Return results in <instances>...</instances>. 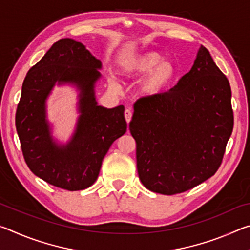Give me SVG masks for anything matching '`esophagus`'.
Segmentation results:
<instances>
[{
  "label": "esophagus",
  "instance_id": "esophagus-1",
  "mask_svg": "<svg viewBox=\"0 0 250 250\" xmlns=\"http://www.w3.org/2000/svg\"><path fill=\"white\" fill-rule=\"evenodd\" d=\"M125 121L129 124V122L131 121V118H132V112H131L130 109H125Z\"/></svg>",
  "mask_w": 250,
  "mask_h": 250
}]
</instances>
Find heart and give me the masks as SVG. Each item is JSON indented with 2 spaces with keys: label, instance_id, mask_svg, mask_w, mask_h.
<instances>
[{
  "label": "heart",
  "instance_id": "obj_1",
  "mask_svg": "<svg viewBox=\"0 0 250 250\" xmlns=\"http://www.w3.org/2000/svg\"><path fill=\"white\" fill-rule=\"evenodd\" d=\"M120 71L128 77H137L147 73L140 82L143 96L155 97L166 91L174 82L177 70L172 62L162 61V56L154 50L138 53L125 58L120 62ZM113 83V80L110 79Z\"/></svg>",
  "mask_w": 250,
  "mask_h": 250
}]
</instances>
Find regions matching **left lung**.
Listing matches in <instances>:
<instances>
[{
    "mask_svg": "<svg viewBox=\"0 0 250 250\" xmlns=\"http://www.w3.org/2000/svg\"><path fill=\"white\" fill-rule=\"evenodd\" d=\"M139 179L147 189L183 193L221 167L234 126L229 82L204 46L174 87L133 104Z\"/></svg>",
    "mask_w": 250,
    "mask_h": 250,
    "instance_id": "obj_1",
    "label": "left lung"
}]
</instances>
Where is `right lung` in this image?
<instances>
[{
  "mask_svg": "<svg viewBox=\"0 0 250 250\" xmlns=\"http://www.w3.org/2000/svg\"><path fill=\"white\" fill-rule=\"evenodd\" d=\"M101 62L79 42L62 39L28 70L16 109L15 125L23 156L34 174L67 191H80L95 183L104 155L126 131L125 107L97 104L95 83ZM79 88L80 112L72 140L58 146L45 120V99L54 83Z\"/></svg>",
  "mask_w": 250,
  "mask_h": 250,
  "instance_id": "obj_1",
  "label": "right lung"
}]
</instances>
